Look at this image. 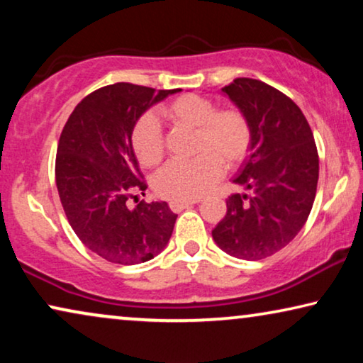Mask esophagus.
<instances>
[{"label": "esophagus", "mask_w": 363, "mask_h": 363, "mask_svg": "<svg viewBox=\"0 0 363 363\" xmlns=\"http://www.w3.org/2000/svg\"><path fill=\"white\" fill-rule=\"evenodd\" d=\"M196 203H200V200H186V201H170V208L173 211H182V210H185V208H190V206H193V205H196Z\"/></svg>", "instance_id": "esophagus-1"}]
</instances>
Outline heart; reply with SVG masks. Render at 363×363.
I'll return each mask as SVG.
<instances>
[{
    "instance_id": "obj_1",
    "label": "heart",
    "mask_w": 363,
    "mask_h": 363,
    "mask_svg": "<svg viewBox=\"0 0 363 363\" xmlns=\"http://www.w3.org/2000/svg\"><path fill=\"white\" fill-rule=\"evenodd\" d=\"M162 117L175 127L193 128L191 160H173L157 173L155 191L175 201L196 200L215 183L226 168L236 167L246 157L251 145V125L238 108L216 111L211 99L186 94L162 107ZM132 145L138 162L153 167L165 152L162 127L150 113L137 122Z\"/></svg>"
}]
</instances>
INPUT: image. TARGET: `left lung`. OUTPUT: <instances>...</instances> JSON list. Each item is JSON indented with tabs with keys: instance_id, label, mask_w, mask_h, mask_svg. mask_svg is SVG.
<instances>
[{
	"instance_id": "obj_1",
	"label": "left lung",
	"mask_w": 363,
	"mask_h": 363,
	"mask_svg": "<svg viewBox=\"0 0 363 363\" xmlns=\"http://www.w3.org/2000/svg\"><path fill=\"white\" fill-rule=\"evenodd\" d=\"M221 92L251 125L250 157L233 180L250 195L228 198L211 235L226 255L264 259L289 245L309 218L319 180L314 135L301 108L264 82L238 77Z\"/></svg>"
}]
</instances>
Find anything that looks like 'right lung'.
I'll return each mask as SVG.
<instances>
[{
	"label": "right lung",
	"instance_id": "add662e5",
	"mask_svg": "<svg viewBox=\"0 0 363 363\" xmlns=\"http://www.w3.org/2000/svg\"><path fill=\"white\" fill-rule=\"evenodd\" d=\"M180 91L112 84L82 99L62 128L56 157L59 198L79 240L104 259L138 264L170 241L178 215L167 201L142 200L133 208L126 201L147 190L132 145L135 123Z\"/></svg>",
	"mask_w": 363,
	"mask_h": 363
}]
</instances>
